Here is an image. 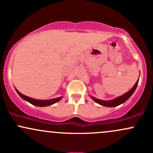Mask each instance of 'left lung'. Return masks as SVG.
I'll use <instances>...</instances> for the list:
<instances>
[{
  "mask_svg": "<svg viewBox=\"0 0 153 153\" xmlns=\"http://www.w3.org/2000/svg\"><path fill=\"white\" fill-rule=\"evenodd\" d=\"M139 79L137 80V81L136 82V83L134 84V85L132 87L131 89H130L128 92L125 93L122 96H120V97H117V98L114 99V100H99V99L95 98V97H92V96L90 95V97L94 100L95 102L98 103L99 105H102V106L105 107H117L118 105H121V104L124 103L125 102H126L127 100L131 97V95L133 94L134 92L135 91L136 88H137V85H138L139 83Z\"/></svg>",
  "mask_w": 153,
  "mask_h": 153,
  "instance_id": "left-lung-1",
  "label": "left lung"
}]
</instances>
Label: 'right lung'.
I'll return each mask as SVG.
<instances>
[{
	"instance_id": "obj_1",
	"label": "right lung",
	"mask_w": 153,
	"mask_h": 153,
	"mask_svg": "<svg viewBox=\"0 0 153 153\" xmlns=\"http://www.w3.org/2000/svg\"><path fill=\"white\" fill-rule=\"evenodd\" d=\"M17 92V94H19L23 100H25V101L28 102L29 103L32 104L33 105H36V106L38 107H46V106H49V105H53L54 103H56V102L60 101V100L62 99L63 97H58V98L55 99H51V100H36V99L30 98L29 97H27L22 94H21L16 88H15Z\"/></svg>"
}]
</instances>
